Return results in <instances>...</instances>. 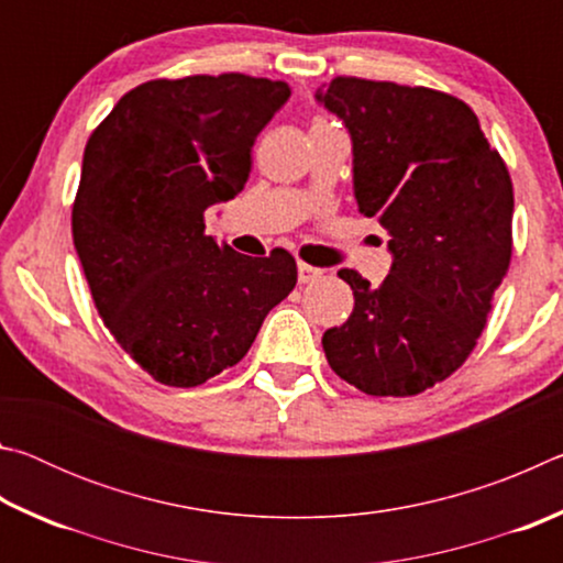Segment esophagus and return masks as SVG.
I'll return each instance as SVG.
<instances>
[{
  "instance_id": "obj_1",
  "label": "esophagus",
  "mask_w": 563,
  "mask_h": 563,
  "mask_svg": "<svg viewBox=\"0 0 563 563\" xmlns=\"http://www.w3.org/2000/svg\"><path fill=\"white\" fill-rule=\"evenodd\" d=\"M318 278H322V271L320 268H312L308 263H298V280L305 283H316Z\"/></svg>"
}]
</instances>
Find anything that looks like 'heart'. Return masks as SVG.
Masks as SVG:
<instances>
[{
  "label": "heart",
  "instance_id": "1",
  "mask_svg": "<svg viewBox=\"0 0 563 563\" xmlns=\"http://www.w3.org/2000/svg\"><path fill=\"white\" fill-rule=\"evenodd\" d=\"M316 123H318V121H316Z\"/></svg>",
  "mask_w": 563,
  "mask_h": 563
}]
</instances>
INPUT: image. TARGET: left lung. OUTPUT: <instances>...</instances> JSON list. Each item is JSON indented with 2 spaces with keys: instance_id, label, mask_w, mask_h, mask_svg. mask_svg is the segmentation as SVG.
<instances>
[{
  "instance_id": "obj_1",
  "label": "left lung",
  "mask_w": 563,
  "mask_h": 563,
  "mask_svg": "<svg viewBox=\"0 0 563 563\" xmlns=\"http://www.w3.org/2000/svg\"><path fill=\"white\" fill-rule=\"evenodd\" d=\"M316 99L347 126L360 213L377 218L393 253L379 288L338 273L355 308L322 350L365 395H419L472 355L509 271L507 164L476 113L444 91L338 76Z\"/></svg>"
}]
</instances>
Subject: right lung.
Segmentation results:
<instances>
[{"label":"right lung","instance_id":"1","mask_svg":"<svg viewBox=\"0 0 563 563\" xmlns=\"http://www.w3.org/2000/svg\"><path fill=\"white\" fill-rule=\"evenodd\" d=\"M288 97L285 81L245 74L154 79L87 141L74 247L103 325L161 385H203L241 362L298 283L288 251L251 258L203 221L241 194L255 139Z\"/></svg>","mask_w":563,"mask_h":563}]
</instances>
